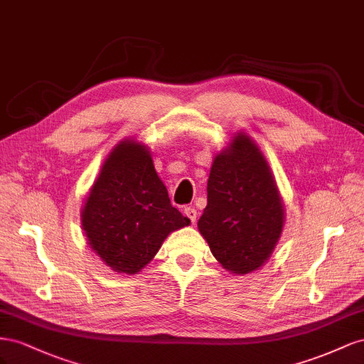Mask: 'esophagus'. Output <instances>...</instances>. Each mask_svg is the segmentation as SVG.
I'll list each match as a JSON object with an SVG mask.
<instances>
[{
  "label": "esophagus",
  "instance_id": "obj_1",
  "mask_svg": "<svg viewBox=\"0 0 364 364\" xmlns=\"http://www.w3.org/2000/svg\"><path fill=\"white\" fill-rule=\"evenodd\" d=\"M184 215L188 216L192 223H195L196 221V215H198V213H196V210L193 209V207H186Z\"/></svg>",
  "mask_w": 364,
  "mask_h": 364
}]
</instances>
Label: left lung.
I'll list each match as a JSON object with an SVG mask.
<instances>
[{"label":"left lung","mask_w":364,"mask_h":364,"mask_svg":"<svg viewBox=\"0 0 364 364\" xmlns=\"http://www.w3.org/2000/svg\"><path fill=\"white\" fill-rule=\"evenodd\" d=\"M282 225V203L264 155L237 134L213 160L200 232L225 269L247 274L272 255Z\"/></svg>","instance_id":"obj_1"}]
</instances>
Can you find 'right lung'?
Wrapping results in <instances>:
<instances>
[{
	"label": "right lung",
	"instance_id": "add662e5",
	"mask_svg": "<svg viewBox=\"0 0 364 364\" xmlns=\"http://www.w3.org/2000/svg\"><path fill=\"white\" fill-rule=\"evenodd\" d=\"M191 220L172 207L149 152L124 140L108 155L82 210L88 242L114 272L134 274Z\"/></svg>",
	"mask_w": 364,
	"mask_h": 364
}]
</instances>
